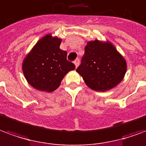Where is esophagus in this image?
I'll list each match as a JSON object with an SVG mask.
<instances>
[{
	"label": "esophagus",
	"instance_id": "obj_1",
	"mask_svg": "<svg viewBox=\"0 0 146 146\" xmlns=\"http://www.w3.org/2000/svg\"><path fill=\"white\" fill-rule=\"evenodd\" d=\"M79 62H80V59H76L75 61H74V64H75V66H76V67H77L79 65Z\"/></svg>",
	"mask_w": 146,
	"mask_h": 146
}]
</instances>
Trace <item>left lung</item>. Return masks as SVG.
Here are the masks:
<instances>
[{
    "instance_id": "left-lung-1",
    "label": "left lung",
    "mask_w": 146,
    "mask_h": 146,
    "mask_svg": "<svg viewBox=\"0 0 146 146\" xmlns=\"http://www.w3.org/2000/svg\"><path fill=\"white\" fill-rule=\"evenodd\" d=\"M126 70L125 59L111 43L94 40L87 42L76 72L90 89L104 92L116 87Z\"/></svg>"
}]
</instances>
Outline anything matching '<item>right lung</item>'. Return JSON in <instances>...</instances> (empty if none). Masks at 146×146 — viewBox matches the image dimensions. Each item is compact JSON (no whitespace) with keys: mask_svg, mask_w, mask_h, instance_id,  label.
<instances>
[{"mask_svg":"<svg viewBox=\"0 0 146 146\" xmlns=\"http://www.w3.org/2000/svg\"><path fill=\"white\" fill-rule=\"evenodd\" d=\"M60 43V38L47 35L36 43L23 61L24 75L35 89L53 91L65 75L76 67L66 59L67 52L59 48Z\"/></svg>","mask_w":146,"mask_h":146,"instance_id":"right-lung-1","label":"right lung"}]
</instances>
